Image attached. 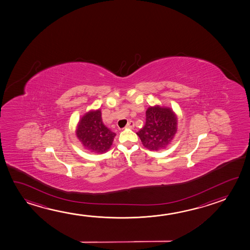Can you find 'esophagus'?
<instances>
[{
	"label": "esophagus",
	"instance_id": "34e87169",
	"mask_svg": "<svg viewBox=\"0 0 250 250\" xmlns=\"http://www.w3.org/2000/svg\"><path fill=\"white\" fill-rule=\"evenodd\" d=\"M134 127V122L130 120L126 125V128H133Z\"/></svg>",
	"mask_w": 250,
	"mask_h": 250
}]
</instances>
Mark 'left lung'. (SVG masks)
<instances>
[{"mask_svg":"<svg viewBox=\"0 0 250 250\" xmlns=\"http://www.w3.org/2000/svg\"><path fill=\"white\" fill-rule=\"evenodd\" d=\"M146 115V124L137 132V135L144 146L150 151L164 149L176 134V115L171 108L160 105L149 107Z\"/></svg>","mask_w":250,"mask_h":250,"instance_id":"1","label":"left lung"}]
</instances>
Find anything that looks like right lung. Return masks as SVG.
<instances>
[{
    "mask_svg": "<svg viewBox=\"0 0 250 250\" xmlns=\"http://www.w3.org/2000/svg\"><path fill=\"white\" fill-rule=\"evenodd\" d=\"M76 135L83 146L91 152L104 153L111 147L116 133L103 123L101 111H90L79 120Z\"/></svg>",
    "mask_w": 250,
    "mask_h": 250,
    "instance_id": "1",
    "label": "right lung"
}]
</instances>
